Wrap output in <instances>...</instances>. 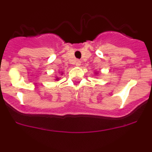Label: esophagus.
Here are the masks:
<instances>
[{
    "mask_svg": "<svg viewBox=\"0 0 152 152\" xmlns=\"http://www.w3.org/2000/svg\"><path fill=\"white\" fill-rule=\"evenodd\" d=\"M80 64H81V62H80V61H79V60H77V61H75V65H76V66H80Z\"/></svg>",
    "mask_w": 152,
    "mask_h": 152,
    "instance_id": "obj_1",
    "label": "esophagus"
}]
</instances>
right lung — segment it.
<instances>
[{"instance_id":"add662e5","label":"right lung","mask_w":152,"mask_h":152,"mask_svg":"<svg viewBox=\"0 0 152 152\" xmlns=\"http://www.w3.org/2000/svg\"><path fill=\"white\" fill-rule=\"evenodd\" d=\"M56 80H58V78H56Z\"/></svg>"}]
</instances>
